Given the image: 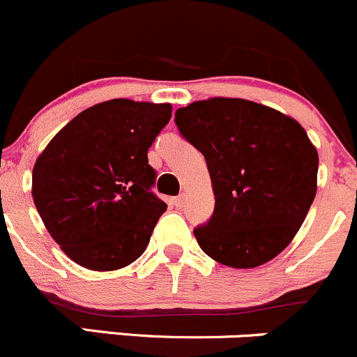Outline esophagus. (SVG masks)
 I'll use <instances>...</instances> for the list:
<instances>
[{"mask_svg":"<svg viewBox=\"0 0 357 357\" xmlns=\"http://www.w3.org/2000/svg\"><path fill=\"white\" fill-rule=\"evenodd\" d=\"M172 204L175 206V208H183V204H185V197L183 196H177V197H174V199H172Z\"/></svg>","mask_w":357,"mask_h":357,"instance_id":"esophagus-1","label":"esophagus"}]
</instances>
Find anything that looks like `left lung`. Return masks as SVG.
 Here are the masks:
<instances>
[{"label":"left lung","instance_id":"obj_1","mask_svg":"<svg viewBox=\"0 0 357 357\" xmlns=\"http://www.w3.org/2000/svg\"><path fill=\"white\" fill-rule=\"evenodd\" d=\"M180 135L204 156L215 211L194 229L218 263L255 268L280 255L316 196L318 153L296 120L237 98L197 101L175 113Z\"/></svg>","mask_w":357,"mask_h":357}]
</instances>
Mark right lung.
Returning <instances> with one entry per match:
<instances>
[{
  "mask_svg": "<svg viewBox=\"0 0 357 357\" xmlns=\"http://www.w3.org/2000/svg\"><path fill=\"white\" fill-rule=\"evenodd\" d=\"M170 119V105L99 102L65 125L38 158L34 204L77 264L119 270L146 251L167 209L153 192L148 149Z\"/></svg>",
  "mask_w": 357,
  "mask_h": 357,
  "instance_id": "add662e5",
  "label": "right lung"
}]
</instances>
